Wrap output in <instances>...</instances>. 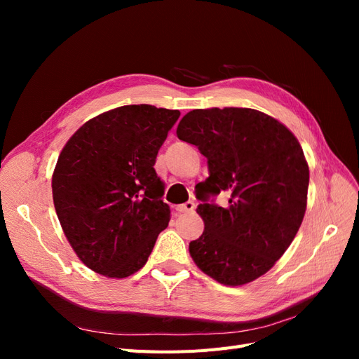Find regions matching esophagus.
<instances>
[{
    "label": "esophagus",
    "mask_w": 359,
    "mask_h": 359,
    "mask_svg": "<svg viewBox=\"0 0 359 359\" xmlns=\"http://www.w3.org/2000/svg\"><path fill=\"white\" fill-rule=\"evenodd\" d=\"M194 210V202L189 201L186 203H181L177 206V211L178 212H191Z\"/></svg>",
    "instance_id": "34e87169"
}]
</instances>
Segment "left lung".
Wrapping results in <instances>:
<instances>
[{
	"instance_id": "left-lung-1",
	"label": "left lung",
	"mask_w": 359,
	"mask_h": 359,
	"mask_svg": "<svg viewBox=\"0 0 359 359\" xmlns=\"http://www.w3.org/2000/svg\"><path fill=\"white\" fill-rule=\"evenodd\" d=\"M178 139L208 160L198 214L205 229L189 252L201 271L241 286L274 266L307 208L309 165L298 139L273 116L248 107H211L184 115ZM226 192V207L210 198Z\"/></svg>"
}]
</instances>
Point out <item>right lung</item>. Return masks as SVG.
Segmentation results:
<instances>
[{"instance_id":"add662e5","label":"right lung","mask_w":359,"mask_h":359,"mask_svg":"<svg viewBox=\"0 0 359 359\" xmlns=\"http://www.w3.org/2000/svg\"><path fill=\"white\" fill-rule=\"evenodd\" d=\"M180 111L127 104L86 121L62 148L52 196L64 235L90 269L124 278L142 268L170 220L154 165Z\"/></svg>"}]
</instances>
